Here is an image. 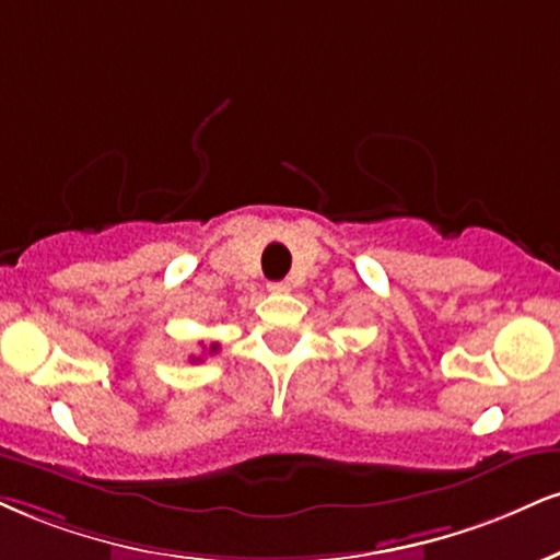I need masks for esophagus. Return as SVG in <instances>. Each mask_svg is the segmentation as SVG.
<instances>
[{
	"label": "esophagus",
	"mask_w": 560,
	"mask_h": 560,
	"mask_svg": "<svg viewBox=\"0 0 560 560\" xmlns=\"http://www.w3.org/2000/svg\"><path fill=\"white\" fill-rule=\"evenodd\" d=\"M268 292L284 294V292H289V284H287V281H271V284H268Z\"/></svg>",
	"instance_id": "1"
}]
</instances>
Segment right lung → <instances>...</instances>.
<instances>
[{"label":"right lung","instance_id":"add662e5","mask_svg":"<svg viewBox=\"0 0 560 560\" xmlns=\"http://www.w3.org/2000/svg\"><path fill=\"white\" fill-rule=\"evenodd\" d=\"M213 349H215V347H211V352H213Z\"/></svg>","mask_w":560,"mask_h":560}]
</instances>
